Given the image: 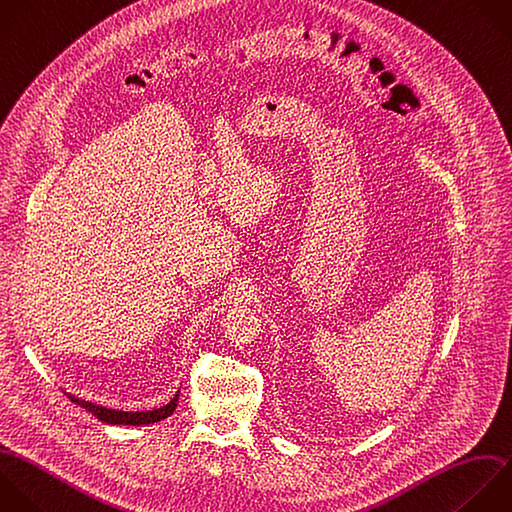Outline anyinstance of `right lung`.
<instances>
[{"mask_svg": "<svg viewBox=\"0 0 512 512\" xmlns=\"http://www.w3.org/2000/svg\"><path fill=\"white\" fill-rule=\"evenodd\" d=\"M68 398L76 404H80L82 408H86L88 412H92L94 416H98L102 422L106 424H122V426H142V424H154V422H160L164 418H168L170 414H174L176 406H178V396H180V390L172 396V400L160 408H154V410H138V412H128V410H116V408H106L102 404H96L92 400H82L78 398L76 394H70L66 392Z\"/></svg>", "mask_w": 512, "mask_h": 512, "instance_id": "1", "label": "right lung"}]
</instances>
